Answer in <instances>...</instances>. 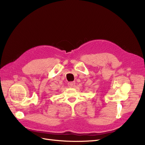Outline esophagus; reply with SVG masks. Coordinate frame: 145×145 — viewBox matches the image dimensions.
Returning a JSON list of instances; mask_svg holds the SVG:
<instances>
[{"label": "esophagus", "instance_id": "esophagus-1", "mask_svg": "<svg viewBox=\"0 0 145 145\" xmlns=\"http://www.w3.org/2000/svg\"><path fill=\"white\" fill-rule=\"evenodd\" d=\"M75 84H76V83H75V82H69L68 83V85L70 88H72V87H74V86H75Z\"/></svg>", "mask_w": 145, "mask_h": 145}]
</instances>
